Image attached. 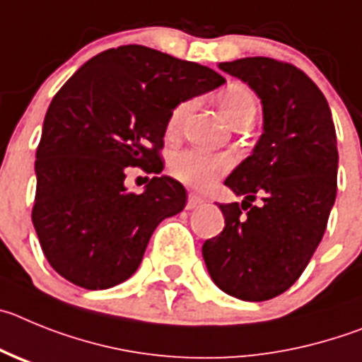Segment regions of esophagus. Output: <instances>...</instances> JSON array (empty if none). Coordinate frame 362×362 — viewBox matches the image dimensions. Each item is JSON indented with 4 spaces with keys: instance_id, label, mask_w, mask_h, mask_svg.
Here are the masks:
<instances>
[{
    "instance_id": "1",
    "label": "esophagus",
    "mask_w": 362,
    "mask_h": 362,
    "mask_svg": "<svg viewBox=\"0 0 362 362\" xmlns=\"http://www.w3.org/2000/svg\"><path fill=\"white\" fill-rule=\"evenodd\" d=\"M202 204H204V198L198 197V194H194V193H191L187 197V205H185V209L193 211V209H197V207H200Z\"/></svg>"
}]
</instances>
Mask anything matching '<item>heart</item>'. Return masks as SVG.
<instances>
[{"instance_id": "heart-1", "label": "heart", "mask_w": 362, "mask_h": 362, "mask_svg": "<svg viewBox=\"0 0 362 362\" xmlns=\"http://www.w3.org/2000/svg\"><path fill=\"white\" fill-rule=\"evenodd\" d=\"M221 113L229 120V124L250 126L256 117V99L250 90L243 84H229L223 88L218 95ZM191 103L182 100L171 110L168 119V132L177 133L184 124ZM230 168V158L223 155H213V153L198 151V149H187V151L177 153L171 158L169 169L175 178L193 187L204 189L213 185L220 178L221 173H226Z\"/></svg>"}]
</instances>
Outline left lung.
Wrapping results in <instances>:
<instances>
[{
  "label": "left lung",
  "mask_w": 362,
  "mask_h": 362,
  "mask_svg": "<svg viewBox=\"0 0 362 362\" xmlns=\"http://www.w3.org/2000/svg\"><path fill=\"white\" fill-rule=\"evenodd\" d=\"M218 68L262 99L263 133L226 180L243 202L220 204L226 227L202 254L226 294L267 301L298 281L327 229L339 162L334 120L321 90L294 64L245 57ZM258 196L262 204L252 206Z\"/></svg>",
  "instance_id": "left-lung-1"
}]
</instances>
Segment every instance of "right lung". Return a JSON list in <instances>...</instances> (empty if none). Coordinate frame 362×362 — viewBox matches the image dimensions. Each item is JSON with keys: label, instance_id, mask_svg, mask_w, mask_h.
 Masks as SVG:
<instances>
[{"label": "right lung", "instance_id": "right-lung-1", "mask_svg": "<svg viewBox=\"0 0 362 362\" xmlns=\"http://www.w3.org/2000/svg\"><path fill=\"white\" fill-rule=\"evenodd\" d=\"M226 79L207 66L142 45L84 63L52 99L35 153L32 221L48 263L88 291L126 281L153 230L185 207L180 182L158 177L171 110ZM126 167L156 177L141 195Z\"/></svg>", "mask_w": 362, "mask_h": 362}]
</instances>
